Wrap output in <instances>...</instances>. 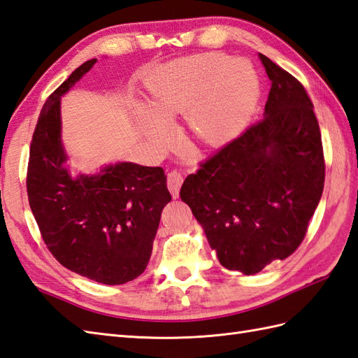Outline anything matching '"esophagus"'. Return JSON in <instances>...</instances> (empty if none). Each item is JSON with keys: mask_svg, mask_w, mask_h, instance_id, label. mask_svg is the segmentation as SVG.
<instances>
[{"mask_svg": "<svg viewBox=\"0 0 358 358\" xmlns=\"http://www.w3.org/2000/svg\"><path fill=\"white\" fill-rule=\"evenodd\" d=\"M182 182H184V176H182L179 171L173 170L167 174V187L170 189L173 199L179 197V189L182 187Z\"/></svg>", "mask_w": 358, "mask_h": 358, "instance_id": "34e87169", "label": "esophagus"}]
</instances>
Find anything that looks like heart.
<instances>
[{
  "mask_svg": "<svg viewBox=\"0 0 358 358\" xmlns=\"http://www.w3.org/2000/svg\"><path fill=\"white\" fill-rule=\"evenodd\" d=\"M150 106L164 120L188 112V126L200 141L219 145L241 132L259 99V78L246 60L226 55L179 59L159 68L149 82ZM155 143L169 138V127L144 115Z\"/></svg>",
  "mask_w": 358,
  "mask_h": 358,
  "instance_id": "b5f03b06",
  "label": "heart"
}]
</instances>
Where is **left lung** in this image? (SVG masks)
Masks as SVG:
<instances>
[{
  "instance_id": "left-lung-1",
  "label": "left lung",
  "mask_w": 358,
  "mask_h": 358,
  "mask_svg": "<svg viewBox=\"0 0 358 358\" xmlns=\"http://www.w3.org/2000/svg\"><path fill=\"white\" fill-rule=\"evenodd\" d=\"M259 59L272 82L264 118L200 164L180 188L220 264L243 275L299 248L325 182L307 91L268 57Z\"/></svg>"
}]
</instances>
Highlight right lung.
Returning a JSON list of instances; mask_svg holds the SVG:
<instances>
[{
  "mask_svg": "<svg viewBox=\"0 0 358 358\" xmlns=\"http://www.w3.org/2000/svg\"><path fill=\"white\" fill-rule=\"evenodd\" d=\"M95 62L74 69L43 104L30 145L27 194L42 238L60 264L92 281L120 285L145 270L171 196L161 167L118 162L90 176L69 174L60 97Z\"/></svg>",
  "mask_w": 358,
  "mask_h": 358,
  "instance_id": "obj_1",
  "label": "right lung"
}]
</instances>
